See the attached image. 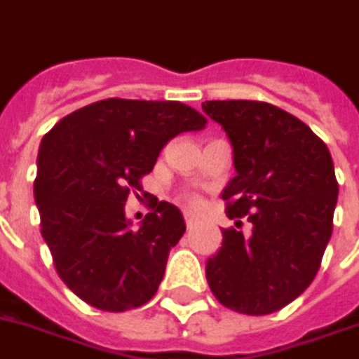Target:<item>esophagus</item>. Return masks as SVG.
Segmentation results:
<instances>
[{
	"instance_id": "esophagus-1",
	"label": "esophagus",
	"mask_w": 359,
	"mask_h": 359,
	"mask_svg": "<svg viewBox=\"0 0 359 359\" xmlns=\"http://www.w3.org/2000/svg\"><path fill=\"white\" fill-rule=\"evenodd\" d=\"M184 222H187V228H194L196 226V222H198V219H196L192 213H184Z\"/></svg>"
}]
</instances>
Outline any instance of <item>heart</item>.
Here are the masks:
<instances>
[{"label": "heart", "mask_w": 359, "mask_h": 359, "mask_svg": "<svg viewBox=\"0 0 359 359\" xmlns=\"http://www.w3.org/2000/svg\"><path fill=\"white\" fill-rule=\"evenodd\" d=\"M190 203H194V205H196V203H200V200H198L196 196H190Z\"/></svg>", "instance_id": "1"}]
</instances>
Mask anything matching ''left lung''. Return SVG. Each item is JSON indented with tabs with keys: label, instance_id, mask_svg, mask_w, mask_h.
<instances>
[{
	"label": "left lung",
	"instance_id": "1",
	"mask_svg": "<svg viewBox=\"0 0 359 359\" xmlns=\"http://www.w3.org/2000/svg\"><path fill=\"white\" fill-rule=\"evenodd\" d=\"M203 112L226 131L233 177L222 192L228 219L249 236L222 230L205 266L220 304L264 316L287 306L312 283L333 232L339 182L325 142L306 123L261 100H205Z\"/></svg>",
	"mask_w": 359,
	"mask_h": 359
}]
</instances>
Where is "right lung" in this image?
Masks as SVG:
<instances>
[{
  "label": "right lung",
  "mask_w": 359,
  "mask_h": 359,
  "mask_svg": "<svg viewBox=\"0 0 359 359\" xmlns=\"http://www.w3.org/2000/svg\"><path fill=\"white\" fill-rule=\"evenodd\" d=\"M205 123L177 100L106 98L68 114L41 139L34 180L41 236L81 301L126 312L156 294L187 224L172 203L156 200L133 226L126 201L172 137Z\"/></svg>",
  "instance_id": "add662e5"
}]
</instances>
